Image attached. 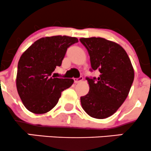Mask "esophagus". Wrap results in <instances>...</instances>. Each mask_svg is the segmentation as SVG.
Returning <instances> with one entry per match:
<instances>
[{
  "instance_id": "obj_1",
  "label": "esophagus",
  "mask_w": 151,
  "mask_h": 151,
  "mask_svg": "<svg viewBox=\"0 0 151 151\" xmlns=\"http://www.w3.org/2000/svg\"><path fill=\"white\" fill-rule=\"evenodd\" d=\"M74 82H75V83H80V82H81L82 80H83V77H79V78L74 79Z\"/></svg>"
}]
</instances>
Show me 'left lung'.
Masks as SVG:
<instances>
[{"label":"left lung","mask_w":151,"mask_h":151,"mask_svg":"<svg viewBox=\"0 0 151 151\" xmlns=\"http://www.w3.org/2000/svg\"><path fill=\"white\" fill-rule=\"evenodd\" d=\"M80 40L88 50L92 69L101 73L98 78H86L90 90L80 98L82 107L93 118H108L126 100L134 80V69L127 53L119 44L102 37Z\"/></svg>","instance_id":"8db88e82"}]
</instances>
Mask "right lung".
Here are the masks:
<instances>
[{
	"label": "right lung",
	"instance_id": "obj_1",
	"mask_svg": "<svg viewBox=\"0 0 151 151\" xmlns=\"http://www.w3.org/2000/svg\"><path fill=\"white\" fill-rule=\"evenodd\" d=\"M78 42L76 37H42L20 57L17 88L24 106L34 114H45L58 103L61 92L74 83L72 79L53 78L52 72L60 66L67 48Z\"/></svg>",
	"mask_w": 151,
	"mask_h": 151
}]
</instances>
